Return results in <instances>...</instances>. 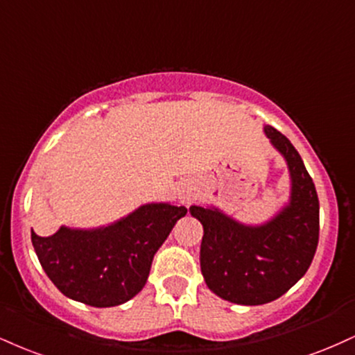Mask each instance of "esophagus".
<instances>
[{"label": "esophagus", "mask_w": 355, "mask_h": 355, "mask_svg": "<svg viewBox=\"0 0 355 355\" xmlns=\"http://www.w3.org/2000/svg\"><path fill=\"white\" fill-rule=\"evenodd\" d=\"M193 196V187L190 182H182L177 187V198L180 200V203H189Z\"/></svg>", "instance_id": "esophagus-1"}]
</instances>
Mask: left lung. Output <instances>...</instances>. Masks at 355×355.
I'll list each match as a JSON object with an SVG mask.
<instances>
[{
  "label": "left lung",
  "instance_id": "obj_1",
  "mask_svg": "<svg viewBox=\"0 0 355 355\" xmlns=\"http://www.w3.org/2000/svg\"><path fill=\"white\" fill-rule=\"evenodd\" d=\"M291 177L289 203L263 225H243L215 207H190L203 225L200 266L205 283L221 300L266 304L291 289L313 261L319 241V200L294 145L264 125Z\"/></svg>",
  "mask_w": 355,
  "mask_h": 355
}]
</instances>
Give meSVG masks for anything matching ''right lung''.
Returning <instances> with one entry per match:
<instances>
[{"mask_svg":"<svg viewBox=\"0 0 355 355\" xmlns=\"http://www.w3.org/2000/svg\"><path fill=\"white\" fill-rule=\"evenodd\" d=\"M185 207L147 203L107 226H61L51 236L31 230L42 270L64 296L94 307H112L142 291L152 259Z\"/></svg>","mask_w":355,"mask_h":355,"instance_id":"add662e5","label":"right lung"}]
</instances>
